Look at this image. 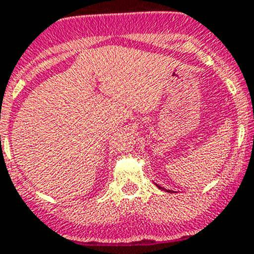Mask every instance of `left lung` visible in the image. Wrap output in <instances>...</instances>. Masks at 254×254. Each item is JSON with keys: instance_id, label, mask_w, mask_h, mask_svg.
I'll list each match as a JSON object with an SVG mask.
<instances>
[{"instance_id": "obj_1", "label": "left lung", "mask_w": 254, "mask_h": 254, "mask_svg": "<svg viewBox=\"0 0 254 254\" xmlns=\"http://www.w3.org/2000/svg\"><path fill=\"white\" fill-rule=\"evenodd\" d=\"M156 186H158V185H156ZM158 187H159V188H161V190H165V188L160 187V186H158ZM167 190V192H170V193H172V192H174V190Z\"/></svg>"}]
</instances>
